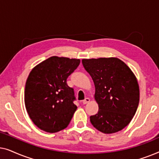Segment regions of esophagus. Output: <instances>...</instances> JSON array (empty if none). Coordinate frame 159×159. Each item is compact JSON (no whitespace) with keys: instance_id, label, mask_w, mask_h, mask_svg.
<instances>
[{"instance_id":"obj_1","label":"esophagus","mask_w":159,"mask_h":159,"mask_svg":"<svg viewBox=\"0 0 159 159\" xmlns=\"http://www.w3.org/2000/svg\"><path fill=\"white\" fill-rule=\"evenodd\" d=\"M90 101V99L89 98H86L84 99L83 101H82V103H83V104H87L88 103H89Z\"/></svg>"}]
</instances>
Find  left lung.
<instances>
[{
  "instance_id": "obj_1",
  "label": "left lung",
  "mask_w": 159,
  "mask_h": 159,
  "mask_svg": "<svg viewBox=\"0 0 159 159\" xmlns=\"http://www.w3.org/2000/svg\"><path fill=\"white\" fill-rule=\"evenodd\" d=\"M82 65L95 84L98 112L90 117L93 127L104 134L121 131L135 114L140 101L137 78L119 58L82 59Z\"/></svg>"
}]
</instances>
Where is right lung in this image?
Returning <instances> with one entry per match:
<instances>
[{"instance_id": "obj_1", "label": "right lung", "mask_w": 159, "mask_h": 159, "mask_svg": "<svg viewBox=\"0 0 159 159\" xmlns=\"http://www.w3.org/2000/svg\"><path fill=\"white\" fill-rule=\"evenodd\" d=\"M80 63L76 58L51 56L30 71L25 89V107L40 129L54 133L69 125L77 107L66 79Z\"/></svg>"}]
</instances>
